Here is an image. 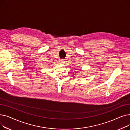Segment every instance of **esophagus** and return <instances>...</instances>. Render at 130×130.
<instances>
[{
	"label": "esophagus",
	"instance_id": "1",
	"mask_svg": "<svg viewBox=\"0 0 130 130\" xmlns=\"http://www.w3.org/2000/svg\"><path fill=\"white\" fill-rule=\"evenodd\" d=\"M59 62H60V63H61V64H63V63H64V61H63L62 59H60V60H59Z\"/></svg>",
	"mask_w": 130,
	"mask_h": 130
}]
</instances>
